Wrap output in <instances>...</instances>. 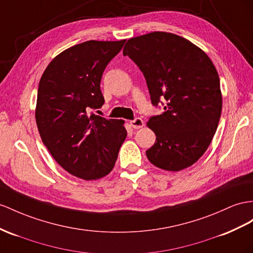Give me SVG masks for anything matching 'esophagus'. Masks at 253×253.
Listing matches in <instances>:
<instances>
[{
    "label": "esophagus",
    "instance_id": "1",
    "mask_svg": "<svg viewBox=\"0 0 253 253\" xmlns=\"http://www.w3.org/2000/svg\"><path fill=\"white\" fill-rule=\"evenodd\" d=\"M130 125L134 129H139V128H142V127L144 126V121L142 120V119H140V118H137V119L130 121Z\"/></svg>",
    "mask_w": 253,
    "mask_h": 253
}]
</instances>
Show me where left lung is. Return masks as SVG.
Masks as SVG:
<instances>
[{
  "label": "left lung",
  "instance_id": "1",
  "mask_svg": "<svg viewBox=\"0 0 253 253\" xmlns=\"http://www.w3.org/2000/svg\"><path fill=\"white\" fill-rule=\"evenodd\" d=\"M123 54L143 73L153 105L166 99L164 113L146 124L156 134L147 159L167 171L192 166L210 146L221 115L215 65L196 44L167 32L130 38Z\"/></svg>",
  "mask_w": 253,
  "mask_h": 253
}]
</instances>
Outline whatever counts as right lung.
Returning a JSON list of instances; mask_svg holds the SVG:
<instances>
[{"label": "right lung", "mask_w": 253, "mask_h": 253, "mask_svg": "<svg viewBox=\"0 0 253 253\" xmlns=\"http://www.w3.org/2000/svg\"><path fill=\"white\" fill-rule=\"evenodd\" d=\"M125 42L75 44L56 55L41 78L35 109L41 138L56 163L82 179L111 172L126 139L124 121L88 114L105 102L102 73Z\"/></svg>", "instance_id": "obj_1"}]
</instances>
